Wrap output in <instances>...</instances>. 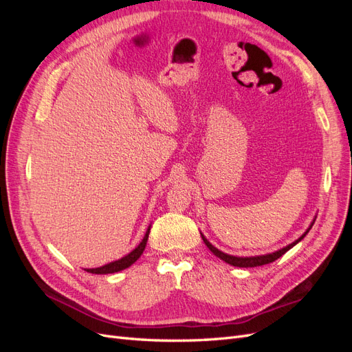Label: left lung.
Segmentation results:
<instances>
[{"mask_svg": "<svg viewBox=\"0 0 352 352\" xmlns=\"http://www.w3.org/2000/svg\"><path fill=\"white\" fill-rule=\"evenodd\" d=\"M314 221H316V217H314V220L311 221V225L308 226V229L302 233V235H301L300 238H298L296 241H294L292 243L286 245V247H283V248H280V250H278V251H274V252L264 254V255H252V257H236V255L226 254V252H223V251L217 250V248L214 247V245H212L204 235H202V233H201V238H202V241H204V243L208 247V250H210L212 254H214L216 257H219L220 260H223L225 263H228V264H230V265H235V267H257V265H264V264H269V263L276 261L279 257H282V255H283L286 251H289L292 247H295V245H296L298 242H300V241H302L304 236L307 235V233L310 232V229H311L313 225H314Z\"/></svg>", "mask_w": 352, "mask_h": 352, "instance_id": "1", "label": "left lung"}]
</instances>
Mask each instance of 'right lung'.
<instances>
[{
    "mask_svg": "<svg viewBox=\"0 0 352 352\" xmlns=\"http://www.w3.org/2000/svg\"><path fill=\"white\" fill-rule=\"evenodd\" d=\"M150 230H151V226H148L145 235H144V239L141 241V243L138 245V247L135 250H132L129 254L124 255V257H122L120 260H116V261H111L109 264L105 265H101V267H95V269H85L87 272L92 273V274H109V273H116V272H120V270H124L129 267V265H132L138 258L141 257L145 247H146V241H148V235H150Z\"/></svg>",
    "mask_w": 352,
    "mask_h": 352,
    "instance_id": "1",
    "label": "right lung"
}]
</instances>
